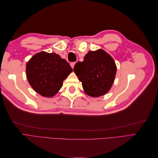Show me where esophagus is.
Here are the masks:
<instances>
[{
	"label": "esophagus",
	"mask_w": 158,
	"mask_h": 158,
	"mask_svg": "<svg viewBox=\"0 0 158 158\" xmlns=\"http://www.w3.org/2000/svg\"><path fill=\"white\" fill-rule=\"evenodd\" d=\"M75 64H76V62H73V63H70L71 67L73 69V68H74V65H75Z\"/></svg>",
	"instance_id": "1"
}]
</instances>
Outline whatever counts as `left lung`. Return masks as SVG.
<instances>
[{"label": "left lung", "mask_w": 158, "mask_h": 158, "mask_svg": "<svg viewBox=\"0 0 158 158\" xmlns=\"http://www.w3.org/2000/svg\"><path fill=\"white\" fill-rule=\"evenodd\" d=\"M74 71L82 82L85 94L98 98L106 94L111 88L117 67L112 57L102 49L89 51L83 62H78Z\"/></svg>", "instance_id": "left-lung-1"}]
</instances>
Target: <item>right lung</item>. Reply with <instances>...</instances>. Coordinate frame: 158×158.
<instances>
[{
    "label": "right lung",
    "mask_w": 158,
    "mask_h": 158,
    "mask_svg": "<svg viewBox=\"0 0 158 158\" xmlns=\"http://www.w3.org/2000/svg\"><path fill=\"white\" fill-rule=\"evenodd\" d=\"M73 72L65 59L59 55L42 51L33 55L26 64L27 79L36 92L44 97L55 95L63 81Z\"/></svg>",
    "instance_id": "add662e5"
}]
</instances>
